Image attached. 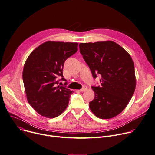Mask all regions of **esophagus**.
Listing matches in <instances>:
<instances>
[{
    "label": "esophagus",
    "instance_id": "34e87169",
    "mask_svg": "<svg viewBox=\"0 0 155 155\" xmlns=\"http://www.w3.org/2000/svg\"><path fill=\"white\" fill-rule=\"evenodd\" d=\"M88 89V87H87V86H86V85H85V86H83V87L81 89V90H79V91H80V92H83V91H85V90H87Z\"/></svg>",
    "mask_w": 155,
    "mask_h": 155
}]
</instances>
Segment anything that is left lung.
Wrapping results in <instances>:
<instances>
[{
  "label": "left lung",
  "mask_w": 155,
  "mask_h": 155,
  "mask_svg": "<svg viewBox=\"0 0 155 155\" xmlns=\"http://www.w3.org/2000/svg\"><path fill=\"white\" fill-rule=\"evenodd\" d=\"M80 52L94 78L101 76V86L92 87L90 108L98 118L114 117L127 106L135 90L134 64L130 54L112 41L80 43Z\"/></svg>",
  "instance_id": "left-lung-1"
}]
</instances>
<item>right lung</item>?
<instances>
[{
	"mask_svg": "<svg viewBox=\"0 0 155 155\" xmlns=\"http://www.w3.org/2000/svg\"><path fill=\"white\" fill-rule=\"evenodd\" d=\"M78 51L77 43L47 41L26 59L23 80L27 100L38 114L46 118L61 115L67 108L72 91L58 85L65 60ZM66 85V83H65Z\"/></svg>",
	"mask_w": 155,
	"mask_h": 155,
	"instance_id": "1",
	"label": "right lung"
}]
</instances>
